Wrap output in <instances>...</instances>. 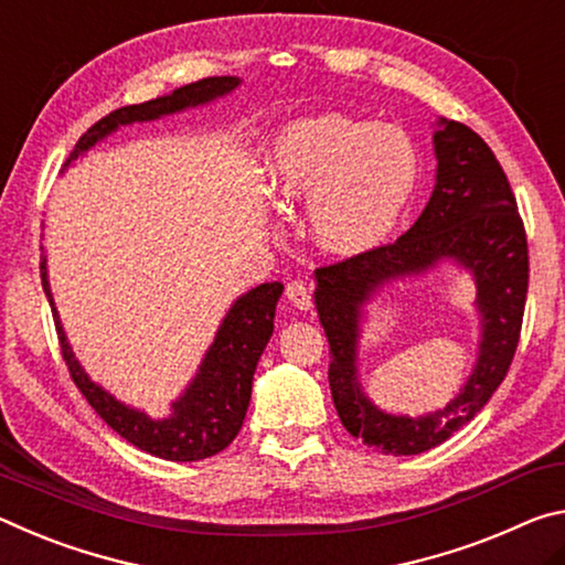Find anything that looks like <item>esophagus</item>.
<instances>
[{
  "instance_id": "1",
  "label": "esophagus",
  "mask_w": 565,
  "mask_h": 565,
  "mask_svg": "<svg viewBox=\"0 0 565 565\" xmlns=\"http://www.w3.org/2000/svg\"><path fill=\"white\" fill-rule=\"evenodd\" d=\"M285 295H288V300H290L298 310H310V308H312L310 288H308V285H305L302 280L288 282V288H285Z\"/></svg>"
}]
</instances>
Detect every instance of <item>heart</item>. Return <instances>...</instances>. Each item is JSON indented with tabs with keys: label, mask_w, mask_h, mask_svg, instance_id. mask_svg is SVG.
Returning <instances> with one entry per match:
<instances>
[{
	"label": "heart",
	"mask_w": 565,
	"mask_h": 565,
	"mask_svg": "<svg viewBox=\"0 0 565 565\" xmlns=\"http://www.w3.org/2000/svg\"><path fill=\"white\" fill-rule=\"evenodd\" d=\"M267 180L285 205L308 207L320 249L360 257L383 247L401 225L420 182V154L393 125L326 113L277 132Z\"/></svg>",
	"instance_id": "b5f03b06"
}]
</instances>
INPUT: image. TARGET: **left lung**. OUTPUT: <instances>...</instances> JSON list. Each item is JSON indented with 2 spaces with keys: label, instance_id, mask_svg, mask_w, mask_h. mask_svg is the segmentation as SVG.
<instances>
[{
  "label": "left lung",
  "instance_id": "1",
  "mask_svg": "<svg viewBox=\"0 0 565 565\" xmlns=\"http://www.w3.org/2000/svg\"><path fill=\"white\" fill-rule=\"evenodd\" d=\"M436 184L415 225L393 245L316 270V308L330 343V393L350 436L385 456H418L458 433L491 401L511 367L529 292V243L511 184L473 129L438 117ZM443 262L477 282L481 340L475 373L450 404L413 419L387 414L359 385L356 350L364 308L387 284Z\"/></svg>",
  "mask_w": 565,
  "mask_h": 565
}]
</instances>
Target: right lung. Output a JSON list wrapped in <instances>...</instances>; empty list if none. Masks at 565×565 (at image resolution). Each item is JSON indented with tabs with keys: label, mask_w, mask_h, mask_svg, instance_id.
<instances>
[{
	"label": "right lung",
	"mask_w": 565,
	"mask_h": 565,
	"mask_svg": "<svg viewBox=\"0 0 565 565\" xmlns=\"http://www.w3.org/2000/svg\"><path fill=\"white\" fill-rule=\"evenodd\" d=\"M239 82H243L239 77H207L180 89H172L170 95L142 102V105L115 109V113L102 117L97 125H92L79 137V142L74 145L72 154L64 162V170L77 157L105 140V137L115 135L119 127L152 122V119L178 115L184 113V109L210 105V102L237 89ZM40 273L42 288L54 316V326H57L62 358L67 360L72 381L117 436H122L135 448L150 452L154 458L178 460V463L215 456V452L225 450L235 440L239 428H243L249 395H253L257 360H260L267 340L273 335L275 305L282 295L280 282H263L245 295H239L233 308L227 310V316L222 318L215 340L205 350V358L198 365L195 377L188 383L180 397L172 401L168 418H150L145 411L135 408V405L117 401L113 393L92 381L87 370L79 365L77 355H74L72 345L67 343V332L62 328L60 312L54 308L47 255H42Z\"/></svg>",
	"instance_id": "add662e5"
}]
</instances>
